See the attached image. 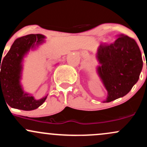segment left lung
<instances>
[{"label":"left lung","mask_w":147,"mask_h":147,"mask_svg":"<svg viewBox=\"0 0 147 147\" xmlns=\"http://www.w3.org/2000/svg\"><path fill=\"white\" fill-rule=\"evenodd\" d=\"M96 59L97 74L107 96L103 102H110L126 95L140 78L143 61L140 48L134 39L118 35L111 44H100Z\"/></svg>","instance_id":"8db88e82"}]
</instances>
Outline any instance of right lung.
Instances as JSON below:
<instances>
[{
	"label": "right lung",
	"instance_id": "right-lung-1",
	"mask_svg": "<svg viewBox=\"0 0 147 147\" xmlns=\"http://www.w3.org/2000/svg\"><path fill=\"white\" fill-rule=\"evenodd\" d=\"M42 34H29L17 38L2 61L1 59V99L10 107L31 111L44 103L48 94L40 99L24 92L22 85L24 59L30 50H34L45 42ZM2 62L1 63V61Z\"/></svg>",
	"mask_w": 147,
	"mask_h": 147
}]
</instances>
